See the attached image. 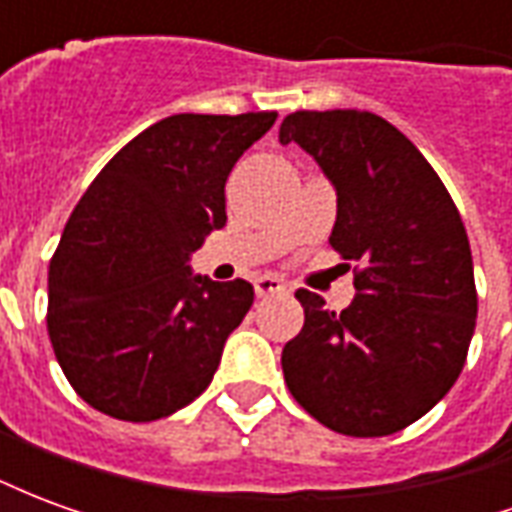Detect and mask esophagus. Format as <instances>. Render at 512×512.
<instances>
[{"label": "esophagus", "instance_id": "34e87169", "mask_svg": "<svg viewBox=\"0 0 512 512\" xmlns=\"http://www.w3.org/2000/svg\"><path fill=\"white\" fill-rule=\"evenodd\" d=\"M255 293L260 299H268V296H279L285 293V282L277 277H257L255 279Z\"/></svg>", "mask_w": 512, "mask_h": 512}]
</instances>
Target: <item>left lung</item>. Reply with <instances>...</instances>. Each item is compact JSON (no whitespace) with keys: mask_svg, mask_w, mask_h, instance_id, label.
<instances>
[{"mask_svg":"<svg viewBox=\"0 0 512 512\" xmlns=\"http://www.w3.org/2000/svg\"><path fill=\"white\" fill-rule=\"evenodd\" d=\"M279 142L304 147L334 183L329 244L356 263L359 290L343 312L296 290L304 326L282 351L285 384L337 433H397L450 392L469 354L477 288L461 213L411 139L373 112L301 109Z\"/></svg>","mask_w":512,"mask_h":512,"instance_id":"obj_1","label":"left lung"}]
</instances>
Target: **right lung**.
Returning <instances> with one entry per match:
<instances>
[{
	"instance_id": "right-lung-1",
	"label": "right lung",
	"mask_w": 512,
	"mask_h": 512,
	"mask_svg": "<svg viewBox=\"0 0 512 512\" xmlns=\"http://www.w3.org/2000/svg\"><path fill=\"white\" fill-rule=\"evenodd\" d=\"M277 112L172 115L106 164L49 266V340L84 403L153 422L200 397L255 301L246 279L191 277L189 255L227 222L224 183Z\"/></svg>"
}]
</instances>
